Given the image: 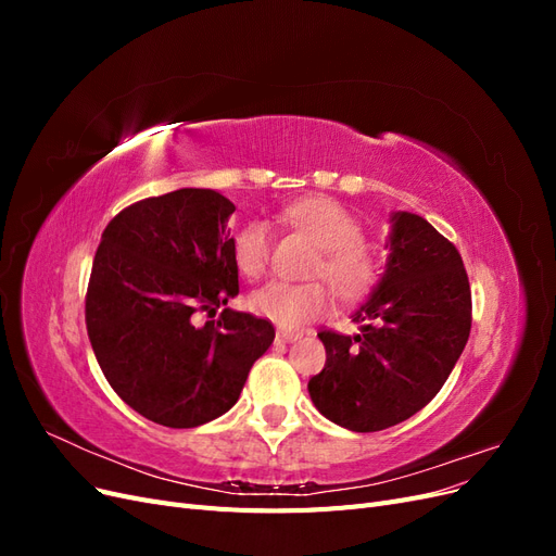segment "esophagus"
<instances>
[{"instance_id": "1", "label": "esophagus", "mask_w": 556, "mask_h": 556, "mask_svg": "<svg viewBox=\"0 0 556 556\" xmlns=\"http://www.w3.org/2000/svg\"><path fill=\"white\" fill-rule=\"evenodd\" d=\"M296 339H301L299 331L278 329V333H276V341H278V343H292V341H296Z\"/></svg>"}]
</instances>
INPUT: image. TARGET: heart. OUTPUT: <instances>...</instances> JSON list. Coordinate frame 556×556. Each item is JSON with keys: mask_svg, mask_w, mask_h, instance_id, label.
<instances>
[{"mask_svg": "<svg viewBox=\"0 0 556 556\" xmlns=\"http://www.w3.org/2000/svg\"><path fill=\"white\" fill-rule=\"evenodd\" d=\"M282 217L319 245L311 276L325 278L345 304L359 301L376 290L380 262L362 239L357 217L329 197H311L285 206ZM271 257V233L262 220H252L233 237V262L248 280H260ZM331 290L325 282L274 280L250 296V306L274 325L292 329L331 308Z\"/></svg>", "mask_w": 556, "mask_h": 556, "instance_id": "obj_1", "label": "heart"}]
</instances>
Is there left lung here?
<instances>
[{
    "instance_id": "left-lung-1",
    "label": "left lung",
    "mask_w": 556,
    "mask_h": 556,
    "mask_svg": "<svg viewBox=\"0 0 556 556\" xmlns=\"http://www.w3.org/2000/svg\"><path fill=\"white\" fill-rule=\"evenodd\" d=\"M470 285L459 250L425 217L394 213L390 260L352 315L357 336L323 329L327 362L311 378L315 408L350 431H382L441 392L470 333Z\"/></svg>"
}]
</instances>
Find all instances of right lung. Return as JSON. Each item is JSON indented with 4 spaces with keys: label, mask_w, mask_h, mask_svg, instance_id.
I'll return each instance as SVG.
<instances>
[{
    "label": "right lung",
    "mask_w": 556,
    "mask_h": 556,
    "mask_svg": "<svg viewBox=\"0 0 556 556\" xmlns=\"http://www.w3.org/2000/svg\"><path fill=\"white\" fill-rule=\"evenodd\" d=\"M215 190L182 188L117 213L102 233L86 294V327L113 392L146 419L192 429L227 413L276 329L225 308L239 294L227 220Z\"/></svg>",
    "instance_id": "add662e5"
}]
</instances>
